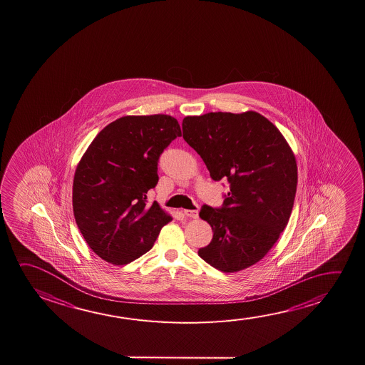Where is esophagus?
<instances>
[{
	"label": "esophagus",
	"instance_id": "obj_1",
	"mask_svg": "<svg viewBox=\"0 0 365 365\" xmlns=\"http://www.w3.org/2000/svg\"><path fill=\"white\" fill-rule=\"evenodd\" d=\"M183 214H185L187 217H192V219H197L198 217L197 210H183Z\"/></svg>",
	"mask_w": 365,
	"mask_h": 365
}]
</instances>
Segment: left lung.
I'll return each instance as SVG.
<instances>
[{"instance_id": "obj_1", "label": "left lung", "mask_w": 365, "mask_h": 365, "mask_svg": "<svg viewBox=\"0 0 365 365\" xmlns=\"http://www.w3.org/2000/svg\"><path fill=\"white\" fill-rule=\"evenodd\" d=\"M182 130L210 177L229 182L221 207H201L200 217L214 235L198 256L222 272L247 269L267 255L287 225L298 183L293 151L275 125L252 110L190 115Z\"/></svg>"}]
</instances>
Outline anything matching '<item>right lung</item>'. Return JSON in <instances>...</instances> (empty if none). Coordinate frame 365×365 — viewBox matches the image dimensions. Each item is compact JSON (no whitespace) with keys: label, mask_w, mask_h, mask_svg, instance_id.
Returning <instances> with one entry per match:
<instances>
[{"label":"right lung","mask_w":365,"mask_h":365,"mask_svg":"<svg viewBox=\"0 0 365 365\" xmlns=\"http://www.w3.org/2000/svg\"><path fill=\"white\" fill-rule=\"evenodd\" d=\"M182 135L167 114L125 115L96 135L78 163L72 207L80 232L99 257L125 264L153 248L172 216L148 203L158 162Z\"/></svg>","instance_id":"obj_1"}]
</instances>
